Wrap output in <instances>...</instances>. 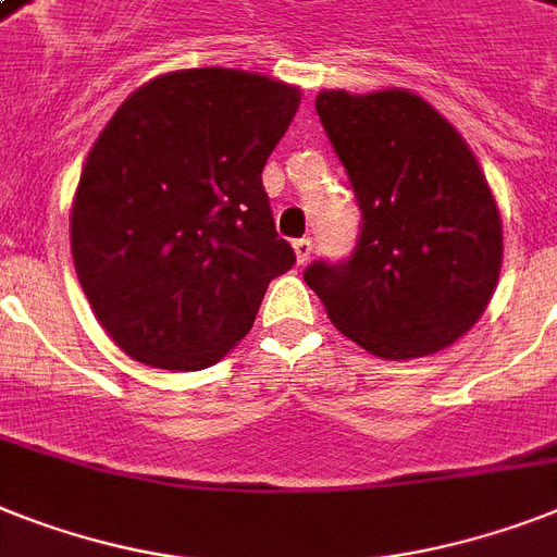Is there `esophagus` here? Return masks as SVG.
<instances>
[{"instance_id":"esophagus-1","label":"esophagus","mask_w":557,"mask_h":557,"mask_svg":"<svg viewBox=\"0 0 557 557\" xmlns=\"http://www.w3.org/2000/svg\"><path fill=\"white\" fill-rule=\"evenodd\" d=\"M292 246H294V255H297V263H309L311 239L309 237H300V239H294Z\"/></svg>"}]
</instances>
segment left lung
Here are the masks:
<instances>
[{
    "instance_id": "obj_1",
    "label": "left lung",
    "mask_w": 557,
    "mask_h": 557,
    "mask_svg": "<svg viewBox=\"0 0 557 557\" xmlns=\"http://www.w3.org/2000/svg\"><path fill=\"white\" fill-rule=\"evenodd\" d=\"M314 108L363 216L355 251L314 260L302 280L372 355L446 349L481 318L500 274L504 232L481 165L409 90H323Z\"/></svg>"
}]
</instances>
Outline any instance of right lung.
Instances as JSON below:
<instances>
[{"label":"right lung","mask_w":557,"mask_h":557,"mask_svg":"<svg viewBox=\"0 0 557 557\" xmlns=\"http://www.w3.org/2000/svg\"><path fill=\"white\" fill-rule=\"evenodd\" d=\"M300 90L191 67L134 90L99 134L71 214L76 277L125 355L197 372L243 341L294 265L263 169Z\"/></svg>","instance_id":"right-lung-1"}]
</instances>
